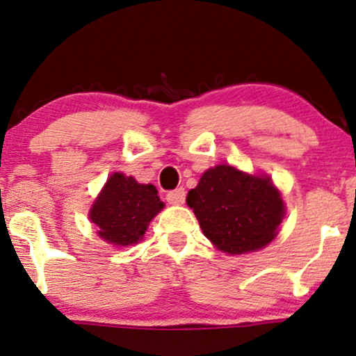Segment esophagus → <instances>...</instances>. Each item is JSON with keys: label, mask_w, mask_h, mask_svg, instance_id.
I'll return each mask as SVG.
<instances>
[{"label": "esophagus", "mask_w": 356, "mask_h": 356, "mask_svg": "<svg viewBox=\"0 0 356 356\" xmlns=\"http://www.w3.org/2000/svg\"><path fill=\"white\" fill-rule=\"evenodd\" d=\"M165 200H168L170 205H182L184 202H186V191L184 188H175V191L169 192L168 195H165Z\"/></svg>", "instance_id": "obj_1"}]
</instances>
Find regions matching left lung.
Listing matches in <instances>:
<instances>
[{"mask_svg":"<svg viewBox=\"0 0 356 356\" xmlns=\"http://www.w3.org/2000/svg\"><path fill=\"white\" fill-rule=\"evenodd\" d=\"M203 234L227 254L254 252L272 243L285 216L282 193L267 175L233 165L208 169L187 195Z\"/></svg>","mask_w":356,"mask_h":356,"instance_id":"8db88e82","label":"left lung"}]
</instances>
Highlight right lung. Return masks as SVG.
Listing matches in <instances>:
<instances>
[{
  "mask_svg": "<svg viewBox=\"0 0 356 356\" xmlns=\"http://www.w3.org/2000/svg\"><path fill=\"white\" fill-rule=\"evenodd\" d=\"M164 208L151 184H138L134 177L113 172L92 203L89 218L97 234L108 244L131 245L143 239L149 221Z\"/></svg>",
  "mask_w": 356,
  "mask_h": 356,
  "instance_id": "1",
  "label": "right lung"
}]
</instances>
